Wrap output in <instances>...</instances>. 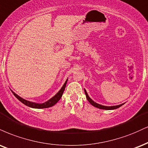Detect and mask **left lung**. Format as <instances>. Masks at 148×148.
Wrapping results in <instances>:
<instances>
[{
	"instance_id": "1",
	"label": "left lung",
	"mask_w": 148,
	"mask_h": 148,
	"mask_svg": "<svg viewBox=\"0 0 148 148\" xmlns=\"http://www.w3.org/2000/svg\"><path fill=\"white\" fill-rule=\"evenodd\" d=\"M85 90V95H86V98L87 99H88V101L90 102L92 106L96 107V108H99V109H102V110H114V109H116V108H120L121 106H122L124 104H121V105H119V106H102V105H100V104H98V103H95L94 101H92L91 99H90V97L88 96V93H87L86 90Z\"/></svg>"
}]
</instances>
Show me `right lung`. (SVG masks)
Segmentation results:
<instances>
[{
	"label": "right lung",
	"mask_w": 148,
	"mask_h": 148,
	"mask_svg": "<svg viewBox=\"0 0 148 148\" xmlns=\"http://www.w3.org/2000/svg\"><path fill=\"white\" fill-rule=\"evenodd\" d=\"M67 82V81H65V83H64L63 86L62 87L61 89L60 90V91L58 92V93H57L56 95L54 96V97H53L51 99H49V101H47V102H45L43 103H36L30 102V101H29L25 100V99H22V98L19 97L18 95H17L16 94L14 93V92H12V93H13L14 95L15 96V97L21 101V102H22L23 104H25L27 106L30 107V108H38V109H40V108H49V107L54 106V105L60 100V99L61 98L62 95H63L65 87H66Z\"/></svg>",
	"instance_id": "1"
}]
</instances>
